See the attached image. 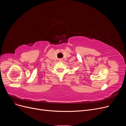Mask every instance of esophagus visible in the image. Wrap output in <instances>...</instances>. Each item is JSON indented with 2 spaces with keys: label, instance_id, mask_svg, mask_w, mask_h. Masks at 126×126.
Listing matches in <instances>:
<instances>
[{
  "label": "esophagus",
  "instance_id": "1",
  "mask_svg": "<svg viewBox=\"0 0 126 126\" xmlns=\"http://www.w3.org/2000/svg\"><path fill=\"white\" fill-rule=\"evenodd\" d=\"M63 58H60V59H59V62H63Z\"/></svg>",
  "mask_w": 126,
  "mask_h": 126
}]
</instances>
